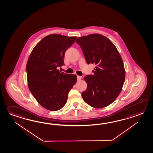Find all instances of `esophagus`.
I'll use <instances>...</instances> for the list:
<instances>
[{
	"mask_svg": "<svg viewBox=\"0 0 153 153\" xmlns=\"http://www.w3.org/2000/svg\"><path fill=\"white\" fill-rule=\"evenodd\" d=\"M81 76H77V80H78V81H80V80L81 79Z\"/></svg>",
	"mask_w": 153,
	"mask_h": 153,
	"instance_id": "esophagus-1",
	"label": "esophagus"
}]
</instances>
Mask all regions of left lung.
Wrapping results in <instances>:
<instances>
[{
    "label": "left lung",
    "instance_id": "1",
    "mask_svg": "<svg viewBox=\"0 0 153 153\" xmlns=\"http://www.w3.org/2000/svg\"><path fill=\"white\" fill-rule=\"evenodd\" d=\"M88 64L96 65L93 75L84 77L87 88L82 93L83 100L94 108H102L115 100L122 91L126 72L122 58L115 45L100 34L78 38Z\"/></svg>",
    "mask_w": 153,
    "mask_h": 153
}]
</instances>
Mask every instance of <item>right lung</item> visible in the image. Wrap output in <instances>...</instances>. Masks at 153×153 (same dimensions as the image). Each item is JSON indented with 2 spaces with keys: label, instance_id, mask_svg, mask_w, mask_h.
I'll return each instance as SVG.
<instances>
[{
  "label": "right lung",
  "instance_id": "obj_1",
  "mask_svg": "<svg viewBox=\"0 0 153 153\" xmlns=\"http://www.w3.org/2000/svg\"><path fill=\"white\" fill-rule=\"evenodd\" d=\"M77 37L52 34L43 38L30 55L27 65L28 88L45 109L57 111L66 104L69 91L77 79L76 75L61 72L65 53Z\"/></svg>",
  "mask_w": 153,
  "mask_h": 153
}]
</instances>
